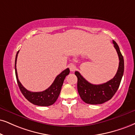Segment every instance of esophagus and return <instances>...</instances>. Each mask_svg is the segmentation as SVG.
<instances>
[{"label": "esophagus", "mask_w": 135, "mask_h": 135, "mask_svg": "<svg viewBox=\"0 0 135 135\" xmlns=\"http://www.w3.org/2000/svg\"><path fill=\"white\" fill-rule=\"evenodd\" d=\"M69 68L71 71H74L76 69V66L74 64H73V63H71V64H69Z\"/></svg>", "instance_id": "1"}]
</instances>
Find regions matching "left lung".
I'll return each mask as SVG.
<instances>
[{"mask_svg": "<svg viewBox=\"0 0 135 135\" xmlns=\"http://www.w3.org/2000/svg\"><path fill=\"white\" fill-rule=\"evenodd\" d=\"M119 57V66L114 77L104 84H93L86 81L78 71H75L78 78V91L82 100L88 104H102L109 101L115 94L124 73V59L118 45L113 41Z\"/></svg>", "mask_w": 135, "mask_h": 135, "instance_id": "1", "label": "left lung"}]
</instances>
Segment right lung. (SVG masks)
<instances>
[{
	"label": "right lung",
	"instance_id": "add662e5",
	"mask_svg": "<svg viewBox=\"0 0 135 135\" xmlns=\"http://www.w3.org/2000/svg\"><path fill=\"white\" fill-rule=\"evenodd\" d=\"M19 52V51L17 52L16 60H15V72H16L18 86H19L21 93L29 102L35 104V105L41 106H49L52 105L56 102L58 97H59L65 78L69 74V72H70L69 69L67 68L60 73L59 75H57L52 84L47 89L41 91V92H31V91L26 89L24 86L22 85L19 79H18L17 72L16 69V62Z\"/></svg>",
	"mask_w": 135,
	"mask_h": 135
}]
</instances>
